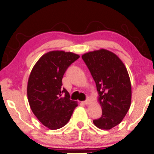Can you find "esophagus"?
<instances>
[{
    "label": "esophagus",
    "instance_id": "1",
    "mask_svg": "<svg viewBox=\"0 0 154 154\" xmlns=\"http://www.w3.org/2000/svg\"><path fill=\"white\" fill-rule=\"evenodd\" d=\"M82 103H83L84 105H88V104L90 103V100L89 99H87V100H86L82 102Z\"/></svg>",
    "mask_w": 154,
    "mask_h": 154
}]
</instances>
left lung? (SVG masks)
I'll return each instance as SVG.
<instances>
[{
	"mask_svg": "<svg viewBox=\"0 0 154 154\" xmlns=\"http://www.w3.org/2000/svg\"><path fill=\"white\" fill-rule=\"evenodd\" d=\"M82 59L96 84L102 116L93 121L99 128L109 130L119 124L131 103V84L127 69L116 54L106 49L84 54Z\"/></svg>",
	"mask_w": 154,
	"mask_h": 154,
	"instance_id": "1",
	"label": "left lung"
}]
</instances>
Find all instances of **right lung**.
Returning a JSON list of instances; mask_svg holds the SVG:
<instances>
[{
  "label": "right lung",
  "instance_id": "add662e5",
  "mask_svg": "<svg viewBox=\"0 0 154 154\" xmlns=\"http://www.w3.org/2000/svg\"><path fill=\"white\" fill-rule=\"evenodd\" d=\"M79 56L52 51L38 60L30 74L27 96L32 112L45 126L56 130L64 126L77 107L69 93L62 88V79L69 66Z\"/></svg>",
  "mask_w": 154,
  "mask_h": 154
}]
</instances>
